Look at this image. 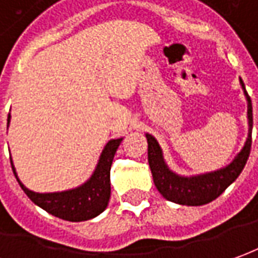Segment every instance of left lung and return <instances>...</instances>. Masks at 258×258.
I'll return each instance as SVG.
<instances>
[{
  "instance_id": "obj_1",
  "label": "left lung",
  "mask_w": 258,
  "mask_h": 258,
  "mask_svg": "<svg viewBox=\"0 0 258 258\" xmlns=\"http://www.w3.org/2000/svg\"><path fill=\"white\" fill-rule=\"evenodd\" d=\"M240 85L247 100L248 136H247L244 147L229 165L223 166L217 171L201 173V175H192V176L178 175L166 165L158 141L151 134L148 133L145 134L147 141H148V164L151 168L154 183L159 190V194L164 196L166 201L178 203V205H186V206H202L219 198L241 173L250 155V150H251L253 107H251L250 96L247 94L246 87L241 79H240Z\"/></svg>"
}]
</instances>
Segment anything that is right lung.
<instances>
[{
  "label": "right lung",
  "mask_w": 258,
  "mask_h": 258,
  "mask_svg": "<svg viewBox=\"0 0 258 258\" xmlns=\"http://www.w3.org/2000/svg\"><path fill=\"white\" fill-rule=\"evenodd\" d=\"M10 121H11V114H8V125H10ZM121 141L122 138H115V140H110L106 144L92 176L78 188L68 189L62 192H49V194L33 192L19 180L11 159L12 171L18 180L19 186L35 205H38L48 213L63 220L83 222V220L99 216L108 205L110 194H111L110 169H111V162L114 158L115 151Z\"/></svg>",
  "instance_id": "right-lung-1"
}]
</instances>
